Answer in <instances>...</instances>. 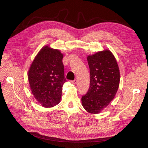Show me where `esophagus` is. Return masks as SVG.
I'll use <instances>...</instances> for the list:
<instances>
[{"mask_svg":"<svg viewBox=\"0 0 148 148\" xmlns=\"http://www.w3.org/2000/svg\"><path fill=\"white\" fill-rule=\"evenodd\" d=\"M77 79H74V81H72V83H73V84H76V83H77Z\"/></svg>","mask_w":148,"mask_h":148,"instance_id":"esophagus-1","label":"esophagus"}]
</instances>
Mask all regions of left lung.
Listing matches in <instances>:
<instances>
[{"label": "left lung", "instance_id": "8db88e82", "mask_svg": "<svg viewBox=\"0 0 148 148\" xmlns=\"http://www.w3.org/2000/svg\"><path fill=\"white\" fill-rule=\"evenodd\" d=\"M90 88L82 96L84 108L92 114L99 113L114 99L119 85L120 74L116 60L108 50L88 56Z\"/></svg>", "mask_w": 148, "mask_h": 148}]
</instances>
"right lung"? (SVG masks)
Wrapping results in <instances>:
<instances>
[{
    "mask_svg": "<svg viewBox=\"0 0 148 148\" xmlns=\"http://www.w3.org/2000/svg\"><path fill=\"white\" fill-rule=\"evenodd\" d=\"M63 54L48 46L42 48L30 67L28 78L33 95L43 107L59 103L62 86L66 81L62 64Z\"/></svg>",
    "mask_w": 148,
    "mask_h": 148,
    "instance_id": "add662e5",
    "label": "right lung"
}]
</instances>
